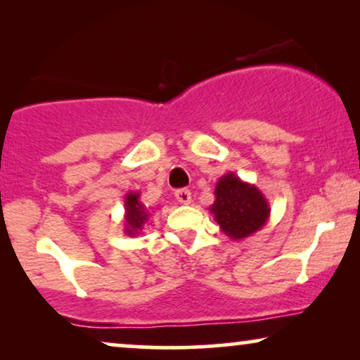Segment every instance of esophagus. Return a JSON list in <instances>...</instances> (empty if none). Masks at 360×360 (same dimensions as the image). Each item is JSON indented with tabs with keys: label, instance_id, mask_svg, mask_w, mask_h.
Instances as JSON below:
<instances>
[{
	"label": "esophagus",
	"instance_id": "esophagus-1",
	"mask_svg": "<svg viewBox=\"0 0 360 360\" xmlns=\"http://www.w3.org/2000/svg\"><path fill=\"white\" fill-rule=\"evenodd\" d=\"M175 198L179 200V203H181V205H190L191 203V193L185 188L176 190L175 191Z\"/></svg>",
	"mask_w": 360,
	"mask_h": 360
}]
</instances>
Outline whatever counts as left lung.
Listing matches in <instances>:
<instances>
[{"instance_id": "1", "label": "left lung", "mask_w": 360, "mask_h": 360, "mask_svg": "<svg viewBox=\"0 0 360 360\" xmlns=\"http://www.w3.org/2000/svg\"><path fill=\"white\" fill-rule=\"evenodd\" d=\"M210 211L219 229L233 240L255 234L270 218V205L262 191L233 172L221 176L216 184Z\"/></svg>"}]
</instances>
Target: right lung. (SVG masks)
Segmentation results:
<instances>
[{"instance_id":"right-lung-1","label":"right lung","mask_w":360,"mask_h":360,"mask_svg":"<svg viewBox=\"0 0 360 360\" xmlns=\"http://www.w3.org/2000/svg\"><path fill=\"white\" fill-rule=\"evenodd\" d=\"M150 218V208L141 201V193L139 191H129L124 196V221H122V226H124V234L134 236L141 234V231L144 229V224Z\"/></svg>"}]
</instances>
